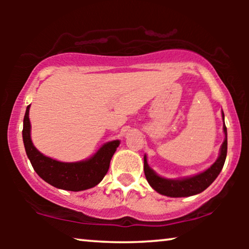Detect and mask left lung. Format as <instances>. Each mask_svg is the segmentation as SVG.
<instances>
[{"instance_id":"left-lung-1","label":"left lung","mask_w":249,"mask_h":249,"mask_svg":"<svg viewBox=\"0 0 249 249\" xmlns=\"http://www.w3.org/2000/svg\"><path fill=\"white\" fill-rule=\"evenodd\" d=\"M223 124H224V114L222 112ZM223 131L226 135L224 142H222L220 148V155L215 162L210 166L209 169L198 175L188 177V178L183 179H165L156 175L153 170L149 168L147 164V160L146 155L144 156V172L145 177L151 187L156 190L161 195H165L169 197H188L196 195L205 190L216 177L220 175L221 170H222L224 162L227 158V149H228V141H227V127L223 124Z\"/></svg>"}]
</instances>
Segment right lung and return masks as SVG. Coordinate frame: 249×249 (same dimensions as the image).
<instances>
[{"mask_svg":"<svg viewBox=\"0 0 249 249\" xmlns=\"http://www.w3.org/2000/svg\"><path fill=\"white\" fill-rule=\"evenodd\" d=\"M29 107H27L23 118V145L34 170L43 180L56 188L80 192L93 188L102 181L110 168V162L120 141L104 144L90 159L80 162H60L43 155L34 146L30 138Z\"/></svg>","mask_w":249,"mask_h":249,"instance_id":"1","label":"right lung"}]
</instances>
